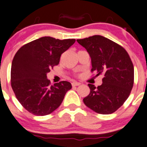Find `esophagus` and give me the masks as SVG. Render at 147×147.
Instances as JSON below:
<instances>
[{"label": "esophagus", "mask_w": 147, "mask_h": 147, "mask_svg": "<svg viewBox=\"0 0 147 147\" xmlns=\"http://www.w3.org/2000/svg\"><path fill=\"white\" fill-rule=\"evenodd\" d=\"M72 86H80L81 85V84L78 82H76V81H74V82H72Z\"/></svg>", "instance_id": "1"}]
</instances>
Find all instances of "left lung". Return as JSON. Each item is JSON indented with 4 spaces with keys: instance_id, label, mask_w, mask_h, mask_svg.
Masks as SVG:
<instances>
[{
    "instance_id": "1",
    "label": "left lung",
    "mask_w": 147,
    "mask_h": 147,
    "mask_svg": "<svg viewBox=\"0 0 147 147\" xmlns=\"http://www.w3.org/2000/svg\"><path fill=\"white\" fill-rule=\"evenodd\" d=\"M76 40L91 56V72L104 76L101 86L88 84L90 94L84 103L98 114L115 112L133 88L134 70L129 53L118 43L98 35Z\"/></svg>"
}]
</instances>
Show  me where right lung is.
Returning <instances> with one entry per match:
<instances>
[{
  "label": "right lung",
  "instance_id": "1",
  "mask_svg": "<svg viewBox=\"0 0 147 147\" xmlns=\"http://www.w3.org/2000/svg\"><path fill=\"white\" fill-rule=\"evenodd\" d=\"M75 41L45 36L26 43L16 52L11 65V87L28 112L46 116L61 104L71 84L63 81L51 85L46 74L59 64L62 53Z\"/></svg>",
  "mask_w": 147,
  "mask_h": 147
}]
</instances>
